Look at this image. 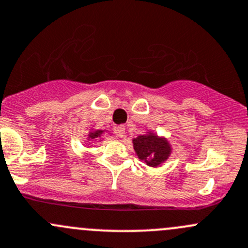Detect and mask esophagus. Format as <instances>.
Instances as JSON below:
<instances>
[{"instance_id":"34e87169","label":"esophagus","mask_w":248,"mask_h":248,"mask_svg":"<svg viewBox=\"0 0 248 248\" xmlns=\"http://www.w3.org/2000/svg\"><path fill=\"white\" fill-rule=\"evenodd\" d=\"M116 134L117 136L121 137V139H123L125 136V126L124 125H118V126L116 127Z\"/></svg>"}]
</instances>
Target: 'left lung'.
<instances>
[{"instance_id": "8db88e82", "label": "left lung", "mask_w": 248, "mask_h": 248, "mask_svg": "<svg viewBox=\"0 0 248 248\" xmlns=\"http://www.w3.org/2000/svg\"><path fill=\"white\" fill-rule=\"evenodd\" d=\"M134 149L140 160L150 167H156L167 160L170 147L165 139H159L156 135H142L134 139Z\"/></svg>"}]
</instances>
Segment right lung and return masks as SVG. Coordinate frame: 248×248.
Segmentation results:
<instances>
[{"label":"right lung","mask_w":248,"mask_h":248,"mask_svg":"<svg viewBox=\"0 0 248 248\" xmlns=\"http://www.w3.org/2000/svg\"><path fill=\"white\" fill-rule=\"evenodd\" d=\"M103 131H100V130H98V131H94V132H91V134H89V137H91L92 140L93 139H96V137H99L100 136V134Z\"/></svg>","instance_id":"add662e5"}]
</instances>
